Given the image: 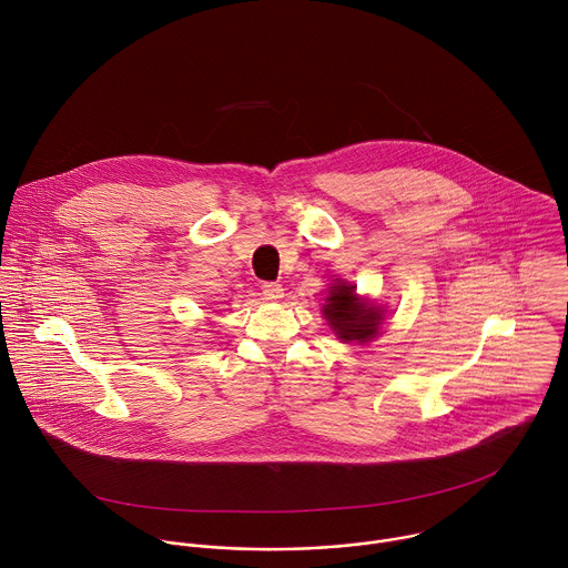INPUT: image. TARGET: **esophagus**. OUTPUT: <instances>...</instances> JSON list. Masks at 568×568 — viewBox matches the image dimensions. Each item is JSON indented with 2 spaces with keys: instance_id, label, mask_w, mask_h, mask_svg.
<instances>
[{
  "instance_id": "1",
  "label": "esophagus",
  "mask_w": 568,
  "mask_h": 568,
  "mask_svg": "<svg viewBox=\"0 0 568 568\" xmlns=\"http://www.w3.org/2000/svg\"><path fill=\"white\" fill-rule=\"evenodd\" d=\"M263 296L267 301H281L283 298V285L281 283H263Z\"/></svg>"
}]
</instances>
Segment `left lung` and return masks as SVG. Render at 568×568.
Segmentation results:
<instances>
[{"mask_svg": "<svg viewBox=\"0 0 568 568\" xmlns=\"http://www.w3.org/2000/svg\"><path fill=\"white\" fill-rule=\"evenodd\" d=\"M331 328L346 342H371L379 331V310L357 301L355 285H333L328 305H323Z\"/></svg>", "mask_w": 568, "mask_h": 568, "instance_id": "left-lung-1", "label": "left lung"}]
</instances>
